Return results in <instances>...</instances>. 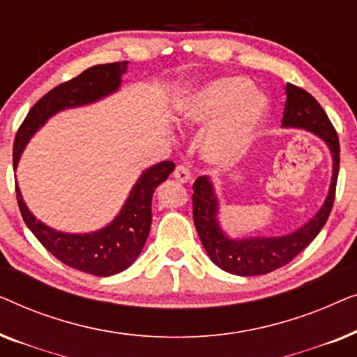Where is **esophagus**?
<instances>
[{"label":"esophagus","mask_w":357,"mask_h":357,"mask_svg":"<svg viewBox=\"0 0 357 357\" xmlns=\"http://www.w3.org/2000/svg\"><path fill=\"white\" fill-rule=\"evenodd\" d=\"M174 178L177 180V182L187 183L190 182V178H192V174H190L188 167H185V165H178V167L174 170Z\"/></svg>","instance_id":"34e87169"}]
</instances>
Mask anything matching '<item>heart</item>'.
Segmentation results:
<instances>
[{"label":"heart","mask_w":357,"mask_h":357,"mask_svg":"<svg viewBox=\"0 0 357 357\" xmlns=\"http://www.w3.org/2000/svg\"><path fill=\"white\" fill-rule=\"evenodd\" d=\"M268 99L243 76H222L180 96L175 115L187 126L211 125L202 154L218 167L236 164L250 148L268 116Z\"/></svg>","instance_id":"obj_1"}]
</instances>
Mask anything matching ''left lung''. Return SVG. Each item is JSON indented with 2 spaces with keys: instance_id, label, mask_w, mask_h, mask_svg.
<instances>
[{
  "instance_id": "obj_1",
  "label": "left lung",
  "mask_w": 357,
  "mask_h": 357,
  "mask_svg": "<svg viewBox=\"0 0 357 357\" xmlns=\"http://www.w3.org/2000/svg\"><path fill=\"white\" fill-rule=\"evenodd\" d=\"M282 128L305 130L319 136L331 154V182L324 204L314 218L294 232L280 237L248 236L234 238L224 232L219 221V198L211 177L203 175L193 183V221L202 243L214 265L237 276L266 275L284 266L299 255L319 236L330 216L335 202L340 170L338 135L309 92L294 84H286V102L281 120Z\"/></svg>"
}]
</instances>
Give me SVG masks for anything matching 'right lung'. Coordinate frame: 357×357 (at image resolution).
I'll list each match as a JSON object with an SVG mask.
<instances>
[{"instance_id": "add662e5", "label": "right lung", "mask_w": 357, "mask_h": 357, "mask_svg": "<svg viewBox=\"0 0 357 357\" xmlns=\"http://www.w3.org/2000/svg\"><path fill=\"white\" fill-rule=\"evenodd\" d=\"M126 70V61L96 65L43 96L17 130L13 149L14 170L17 169L29 141L53 115L68 109L96 104L119 92L121 76ZM174 169L175 164L170 160H162L146 169L136 180L120 213L107 226L92 232H63L47 226L27 208L16 182L17 204L26 226L53 257L75 270L94 276H112L125 271L139 257L153 221V195Z\"/></svg>"}]
</instances>
